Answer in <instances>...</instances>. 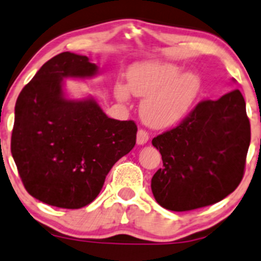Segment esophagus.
Instances as JSON below:
<instances>
[{
	"label": "esophagus",
	"mask_w": 261,
	"mask_h": 261,
	"mask_svg": "<svg viewBox=\"0 0 261 261\" xmlns=\"http://www.w3.org/2000/svg\"><path fill=\"white\" fill-rule=\"evenodd\" d=\"M148 140H149L148 133H146L145 130H143V128H140V130L138 131V134H136V143H138L139 145H144V144L148 143Z\"/></svg>",
	"instance_id": "obj_1"
}]
</instances>
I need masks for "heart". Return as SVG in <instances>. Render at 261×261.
Returning <instances> with one entry per match:
<instances>
[{"label": "heart", "mask_w": 261, "mask_h": 261, "mask_svg": "<svg viewBox=\"0 0 261 261\" xmlns=\"http://www.w3.org/2000/svg\"><path fill=\"white\" fill-rule=\"evenodd\" d=\"M166 61H141L127 72V87L118 83L115 95L121 102L130 99V93L143 98L140 117L153 128H166L182 120L198 98L201 80L192 71Z\"/></svg>", "instance_id": "b5f03b06"}]
</instances>
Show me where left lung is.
I'll return each mask as SVG.
<instances>
[{
    "label": "left lung",
    "instance_id": "1",
    "mask_svg": "<svg viewBox=\"0 0 261 261\" xmlns=\"http://www.w3.org/2000/svg\"><path fill=\"white\" fill-rule=\"evenodd\" d=\"M250 138L239 89L199 103L178 126L151 140L163 161L151 178L156 203L187 212L228 196L244 177Z\"/></svg>",
    "mask_w": 261,
    "mask_h": 261
}]
</instances>
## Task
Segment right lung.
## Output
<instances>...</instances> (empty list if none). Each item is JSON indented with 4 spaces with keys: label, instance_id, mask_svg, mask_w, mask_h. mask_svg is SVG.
Listing matches in <instances>:
<instances>
[{
    "label": "right lung",
    "instance_id": "right-lung-1",
    "mask_svg": "<svg viewBox=\"0 0 261 261\" xmlns=\"http://www.w3.org/2000/svg\"><path fill=\"white\" fill-rule=\"evenodd\" d=\"M97 74L87 56L62 52L17 97L12 158L27 191L48 205L79 209L92 203L113 164L135 146L134 121L113 120L94 98L70 99L63 92V79Z\"/></svg>",
    "mask_w": 261,
    "mask_h": 261
}]
</instances>
